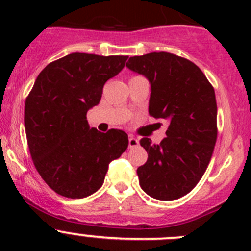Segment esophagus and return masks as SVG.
Masks as SVG:
<instances>
[{"mask_svg": "<svg viewBox=\"0 0 251 251\" xmlns=\"http://www.w3.org/2000/svg\"><path fill=\"white\" fill-rule=\"evenodd\" d=\"M138 144H140V142H138L137 138H135L133 136H130V138H128V148H135Z\"/></svg>", "mask_w": 251, "mask_h": 251, "instance_id": "obj_1", "label": "esophagus"}]
</instances>
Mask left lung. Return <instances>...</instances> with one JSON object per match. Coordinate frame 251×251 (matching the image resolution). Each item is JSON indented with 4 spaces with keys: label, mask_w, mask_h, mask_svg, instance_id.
<instances>
[{
    "label": "left lung",
    "mask_w": 251,
    "mask_h": 251,
    "mask_svg": "<svg viewBox=\"0 0 251 251\" xmlns=\"http://www.w3.org/2000/svg\"><path fill=\"white\" fill-rule=\"evenodd\" d=\"M126 67L151 82L149 115L169 121L166 137L151 144L137 169L141 188L151 198L175 201L188 194L206 170L217 138L215 91L191 60L168 52L130 57Z\"/></svg>",
    "instance_id": "left-lung-1"
}]
</instances>
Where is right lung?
Returning <instances> with one entry per match:
<instances>
[{
    "mask_svg": "<svg viewBox=\"0 0 251 251\" xmlns=\"http://www.w3.org/2000/svg\"><path fill=\"white\" fill-rule=\"evenodd\" d=\"M127 55L72 53L50 63L25 100L27 146L37 173L57 194L81 199L102 187L108 165L127 149V133L90 128L88 109Z\"/></svg>",
    "mask_w": 251,
    "mask_h": 251,
    "instance_id": "add662e5",
    "label": "right lung"
}]
</instances>
